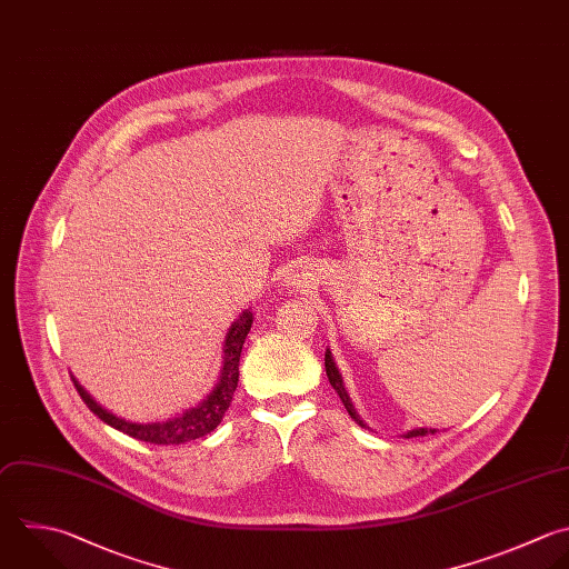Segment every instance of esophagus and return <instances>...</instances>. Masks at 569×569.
Masks as SVG:
<instances>
[{
    "label": "esophagus",
    "instance_id": "obj_1",
    "mask_svg": "<svg viewBox=\"0 0 569 569\" xmlns=\"http://www.w3.org/2000/svg\"><path fill=\"white\" fill-rule=\"evenodd\" d=\"M307 276H309V273L293 271V273H291V278H289V284H291V287H302V284H307V282H309V280H307Z\"/></svg>",
    "mask_w": 569,
    "mask_h": 569
}]
</instances>
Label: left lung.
Returning <instances> with one entry per match:
<instances>
[{
	"label": "left lung",
	"mask_w": 569,
	"mask_h": 569,
	"mask_svg": "<svg viewBox=\"0 0 569 569\" xmlns=\"http://www.w3.org/2000/svg\"><path fill=\"white\" fill-rule=\"evenodd\" d=\"M325 369H327V378H329V382H331V387L338 391V396H340V400H342V405H345V409L349 411V416L360 425V427H365V429H369L367 427V422L360 418V413L356 411V407H353V402H351V398H349V393H347V389H345V382H342V376H340V371H338V367H336V362H333V356H331V351L327 349L325 351ZM427 433H436V429H427V427H418V429H409L407 433H402L405 438H416V436H427Z\"/></svg>",
	"instance_id": "obj_1"
}]
</instances>
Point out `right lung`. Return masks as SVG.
Returning a JSON list of instances; mask_svg holds the SVG:
<instances>
[{"mask_svg": "<svg viewBox=\"0 0 569 569\" xmlns=\"http://www.w3.org/2000/svg\"><path fill=\"white\" fill-rule=\"evenodd\" d=\"M253 325V313L251 309H244L238 320L229 327L227 338H224V347H222V369L218 376L216 387L193 407L184 409L182 413H176L167 420H156V422H133L127 418L116 416L113 411H109L107 407H102L82 385L76 376V389L82 396V400L87 402V407L107 425H111L118 431L129 433L136 440L142 442H153V445H182L196 438H202L207 433H211L224 418V411L229 409L231 400H233V391L238 387V367H240V353H242V345L247 340V333L251 331Z\"/></svg>", "mask_w": 569, "mask_h": 569, "instance_id": "obj_1", "label": "right lung"}]
</instances>
